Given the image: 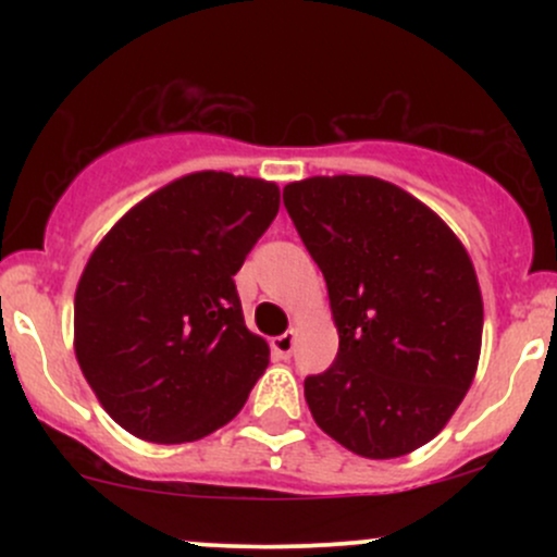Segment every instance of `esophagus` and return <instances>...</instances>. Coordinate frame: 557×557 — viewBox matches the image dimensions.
I'll return each instance as SVG.
<instances>
[{
	"mask_svg": "<svg viewBox=\"0 0 557 557\" xmlns=\"http://www.w3.org/2000/svg\"><path fill=\"white\" fill-rule=\"evenodd\" d=\"M293 345H296V332H285V335L272 337V354L280 359H290Z\"/></svg>",
	"mask_w": 557,
	"mask_h": 557,
	"instance_id": "34e87169",
	"label": "esophagus"
}]
</instances>
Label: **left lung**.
<instances>
[{
  "label": "left lung",
  "mask_w": 557,
  "mask_h": 557,
  "mask_svg": "<svg viewBox=\"0 0 557 557\" xmlns=\"http://www.w3.org/2000/svg\"><path fill=\"white\" fill-rule=\"evenodd\" d=\"M283 201L341 335L327 372L304 380L311 417L356 456L417 450L476 372L484 314L469 253L432 209L376 177H309Z\"/></svg>",
  "instance_id": "obj_1"
}]
</instances>
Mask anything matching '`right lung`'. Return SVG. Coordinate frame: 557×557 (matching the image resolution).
<instances>
[{
    "label": "right lung",
    "mask_w": 557,
    "mask_h": 557,
    "mask_svg": "<svg viewBox=\"0 0 557 557\" xmlns=\"http://www.w3.org/2000/svg\"><path fill=\"white\" fill-rule=\"evenodd\" d=\"M280 209L274 183L194 172L133 207L75 290V356L104 411L162 445L225 426L270 363L235 272Z\"/></svg>",
    "instance_id": "add662e5"
}]
</instances>
